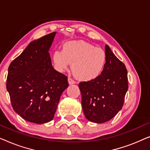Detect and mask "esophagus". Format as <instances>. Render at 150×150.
<instances>
[{
  "mask_svg": "<svg viewBox=\"0 0 150 150\" xmlns=\"http://www.w3.org/2000/svg\"><path fill=\"white\" fill-rule=\"evenodd\" d=\"M67 81H68V83L69 85H73V84L75 83V81H74L72 79H71V78H68V79H67Z\"/></svg>",
  "mask_w": 150,
  "mask_h": 150,
  "instance_id": "esophagus-1",
  "label": "esophagus"
}]
</instances>
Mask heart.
<instances>
[{"instance_id":"heart-1","label":"heart","mask_w":150,"mask_h":150,"mask_svg":"<svg viewBox=\"0 0 150 150\" xmlns=\"http://www.w3.org/2000/svg\"><path fill=\"white\" fill-rule=\"evenodd\" d=\"M52 62L57 71L63 72L70 67L80 81H90L99 77L106 63V54L101 48L84 41H71L63 50L54 51Z\"/></svg>"}]
</instances>
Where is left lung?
<instances>
[{
  "label": "left lung",
  "mask_w": 150,
  "mask_h": 150,
  "mask_svg": "<svg viewBox=\"0 0 150 150\" xmlns=\"http://www.w3.org/2000/svg\"><path fill=\"white\" fill-rule=\"evenodd\" d=\"M106 63L101 75L93 81L81 82L82 107L85 117L102 124L114 117L124 105L128 89L126 66L105 46Z\"/></svg>",
  "instance_id": "left-lung-1"
}]
</instances>
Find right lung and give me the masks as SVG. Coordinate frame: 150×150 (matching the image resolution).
Wrapping results in <instances>:
<instances>
[{"label":"right lung","mask_w":150,"mask_h":150,"mask_svg":"<svg viewBox=\"0 0 150 150\" xmlns=\"http://www.w3.org/2000/svg\"><path fill=\"white\" fill-rule=\"evenodd\" d=\"M56 33L30 42L8 69L7 90L14 111L38 124L52 120L61 94L69 85L67 77L51 63L49 50Z\"/></svg>","instance_id":"add662e5"}]
</instances>
